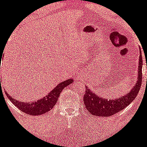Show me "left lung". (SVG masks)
I'll list each match as a JSON object with an SVG mask.
<instances>
[{
	"label": "left lung",
	"mask_w": 147,
	"mask_h": 147,
	"mask_svg": "<svg viewBox=\"0 0 147 147\" xmlns=\"http://www.w3.org/2000/svg\"><path fill=\"white\" fill-rule=\"evenodd\" d=\"M142 55H140V61H139L138 80L136 82L135 86L128 94H125L123 97L118 98H115V99L114 100L100 98L96 95V94L93 93L91 89L85 86V94L84 95L83 100L87 111L96 116L109 117L123 110L131 102H132L137 96L138 92H140L142 85Z\"/></svg>",
	"instance_id": "obj_1"
}]
</instances>
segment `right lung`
<instances>
[{
    "label": "right lung",
    "instance_id": "1",
    "mask_svg": "<svg viewBox=\"0 0 147 147\" xmlns=\"http://www.w3.org/2000/svg\"><path fill=\"white\" fill-rule=\"evenodd\" d=\"M73 82V80L72 79H68L65 81L62 82L55 86L50 93L48 94L46 96L43 97L32 103H24L20 101H18V100L15 99L11 97V96L7 94V92H6V95L9 98L10 101L13 103V104L17 108H18L22 112H24L26 114H29L31 115H43L45 113L52 110L54 105L58 101V98L59 97L62 90Z\"/></svg>",
    "mask_w": 147,
    "mask_h": 147
}]
</instances>
